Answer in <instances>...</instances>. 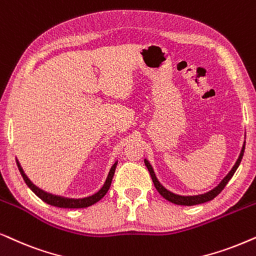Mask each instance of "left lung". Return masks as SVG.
Returning a JSON list of instances; mask_svg holds the SVG:
<instances>
[{
  "instance_id": "8db88e82",
  "label": "left lung",
  "mask_w": 256,
  "mask_h": 256,
  "mask_svg": "<svg viewBox=\"0 0 256 256\" xmlns=\"http://www.w3.org/2000/svg\"><path fill=\"white\" fill-rule=\"evenodd\" d=\"M244 145H246V142H244L242 150H241L239 158H238L236 162H235V165L233 166V168H232L230 171L228 172V174L224 176L222 180H221V182L219 184V185H218L216 187H214L213 190H210V192H206L204 194H198V196H179V194H176V193L171 192V190H166L165 187H164L162 184L159 182V180L156 179V173H154V171H153V168L151 166V164L148 162V160L145 159L144 162H145L146 168H148V170L150 174H151V178H152L153 184H154V187L162 198H165V199L168 200V202L176 204V205H182V206L199 205V204H204V202H210V200H213L214 198H216L218 194H219L221 190L224 188V186L227 185L228 182H230V180L232 179V176H234L235 171H236L238 168H239L241 159H242V156H244Z\"/></svg>"
}]
</instances>
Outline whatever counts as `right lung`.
Listing matches in <instances>:
<instances>
[{
  "mask_svg": "<svg viewBox=\"0 0 256 256\" xmlns=\"http://www.w3.org/2000/svg\"><path fill=\"white\" fill-rule=\"evenodd\" d=\"M16 162H17V168H18L20 172H21V176H23V179H24V182L26 185H28L29 188L32 190V192L40 198V199H42L44 202L49 204V205H51V206L60 207V208H84V207H88V206L94 205V204H96L97 202H100L102 198H103L105 194L108 193V188H110L112 178H114L116 168H117V164H118V162H116L114 165H112V168L110 170V172H108V178H106V180H105L103 187H102L98 192L92 194V196L74 199V198H66V196H56V194L46 192V190H40V187H37L35 185V184H32V182H30V179L26 176L24 171H23L21 164L18 162V160L17 159H16Z\"/></svg>",
  "mask_w": 256,
  "mask_h": 256,
  "instance_id": "obj_1",
  "label": "right lung"
}]
</instances>
